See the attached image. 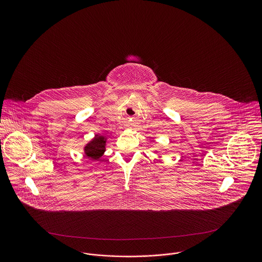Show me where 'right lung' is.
Segmentation results:
<instances>
[{
  "mask_svg": "<svg viewBox=\"0 0 262 262\" xmlns=\"http://www.w3.org/2000/svg\"><path fill=\"white\" fill-rule=\"evenodd\" d=\"M106 143H107L106 137L96 135L83 147L85 156L90 158L91 160H99L100 157L106 151Z\"/></svg>",
  "mask_w": 262,
  "mask_h": 262,
  "instance_id": "add662e5",
  "label": "right lung"
}]
</instances>
